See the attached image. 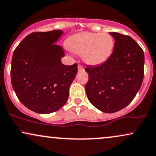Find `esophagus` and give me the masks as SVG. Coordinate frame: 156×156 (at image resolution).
Segmentation results:
<instances>
[{
  "label": "esophagus",
  "mask_w": 156,
  "mask_h": 156,
  "mask_svg": "<svg viewBox=\"0 0 156 156\" xmlns=\"http://www.w3.org/2000/svg\"><path fill=\"white\" fill-rule=\"evenodd\" d=\"M82 70H84L83 66L81 64H79L78 65V71H82Z\"/></svg>",
  "instance_id": "esophagus-1"
}]
</instances>
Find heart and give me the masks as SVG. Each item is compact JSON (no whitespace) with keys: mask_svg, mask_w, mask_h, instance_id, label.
Listing matches in <instances>:
<instances>
[{"mask_svg":"<svg viewBox=\"0 0 156 156\" xmlns=\"http://www.w3.org/2000/svg\"><path fill=\"white\" fill-rule=\"evenodd\" d=\"M68 47L75 54H82L84 62L96 66L110 57L114 40L107 33L84 32L73 35L69 40Z\"/></svg>","mask_w":156,"mask_h":156,"instance_id":"b5f03b06","label":"heart"}]
</instances>
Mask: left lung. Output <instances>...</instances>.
<instances>
[{
  "instance_id": "left-lung-1",
  "label": "left lung",
  "mask_w": 156,
  "mask_h": 156,
  "mask_svg": "<svg viewBox=\"0 0 156 156\" xmlns=\"http://www.w3.org/2000/svg\"><path fill=\"white\" fill-rule=\"evenodd\" d=\"M115 40L110 57L96 66H86L85 90L90 103L105 113H115L129 104L141 87L145 56L141 47L128 35L109 32Z\"/></svg>"
}]
</instances>
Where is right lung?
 <instances>
[{"label": "right lung", "instance_id": "1", "mask_svg": "<svg viewBox=\"0 0 156 156\" xmlns=\"http://www.w3.org/2000/svg\"><path fill=\"white\" fill-rule=\"evenodd\" d=\"M63 32L28 34L13 51L11 68L13 89L21 103L34 112L47 114L66 103L77 63H61L64 51L55 44Z\"/></svg>", "mask_w": 156, "mask_h": 156}]
</instances>
